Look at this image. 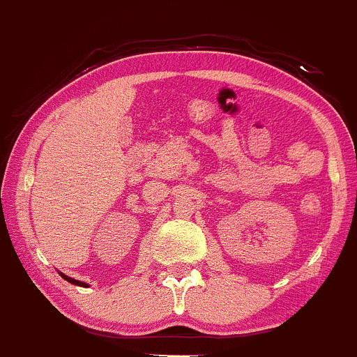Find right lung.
I'll use <instances>...</instances> for the list:
<instances>
[{
	"label": "right lung",
	"instance_id": "obj_1",
	"mask_svg": "<svg viewBox=\"0 0 357 357\" xmlns=\"http://www.w3.org/2000/svg\"><path fill=\"white\" fill-rule=\"evenodd\" d=\"M61 277H63V279H66V280H68V282H71V284H75V286H82V287H87V284H85V282H80V280H75V279H71V277H66V275H63V273H61Z\"/></svg>",
	"mask_w": 357,
	"mask_h": 357
}]
</instances>
